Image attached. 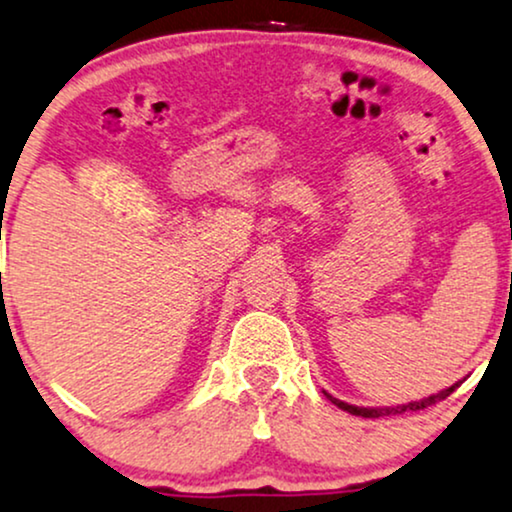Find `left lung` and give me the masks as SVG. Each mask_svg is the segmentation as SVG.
I'll use <instances>...</instances> for the list:
<instances>
[{"label": "left lung", "mask_w": 512, "mask_h": 512, "mask_svg": "<svg viewBox=\"0 0 512 512\" xmlns=\"http://www.w3.org/2000/svg\"><path fill=\"white\" fill-rule=\"evenodd\" d=\"M456 387H458V384H451L449 389L439 391V394L427 396V399H422V401L403 403V406H396V408H358V406H349V403L334 399V396H330V394H325V396L334 403V406H339L342 410H346V413H351V415H363V418H380V415H401V413H408V410H425L427 406H434V403H437V401L446 399V396L453 394V391H456Z\"/></svg>", "instance_id": "1"}]
</instances>
